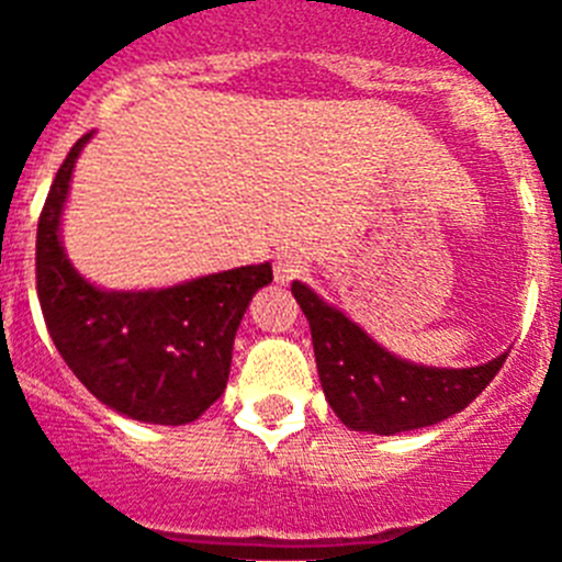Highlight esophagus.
<instances>
[{
  "mask_svg": "<svg viewBox=\"0 0 562 562\" xmlns=\"http://www.w3.org/2000/svg\"><path fill=\"white\" fill-rule=\"evenodd\" d=\"M306 270V261L295 252H284V256H278L276 261V281L278 284H290L292 278H297L301 272Z\"/></svg>",
  "mask_w": 562,
  "mask_h": 562,
  "instance_id": "34e87169",
  "label": "esophagus"
}]
</instances>
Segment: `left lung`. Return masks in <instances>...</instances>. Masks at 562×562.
<instances>
[{"mask_svg":"<svg viewBox=\"0 0 562 562\" xmlns=\"http://www.w3.org/2000/svg\"><path fill=\"white\" fill-rule=\"evenodd\" d=\"M292 295L310 321L326 402L351 430L394 436L445 422L464 411L506 360L504 351L475 369L416 366L382 349L301 281H292Z\"/></svg>","mask_w":562,"mask_h":562,"instance_id":"8db88e82","label":"left lung"}]
</instances>
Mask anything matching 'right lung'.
<instances>
[{
	"mask_svg": "<svg viewBox=\"0 0 562 562\" xmlns=\"http://www.w3.org/2000/svg\"><path fill=\"white\" fill-rule=\"evenodd\" d=\"M92 132L69 148L36 233V290L49 337L103 405L151 425L200 419L225 394L236 329L270 265L236 267L168 290H98L69 265L58 225L69 177Z\"/></svg>",
	"mask_w": 562,
	"mask_h": 562,
	"instance_id": "1",
	"label": "right lung"
}]
</instances>
